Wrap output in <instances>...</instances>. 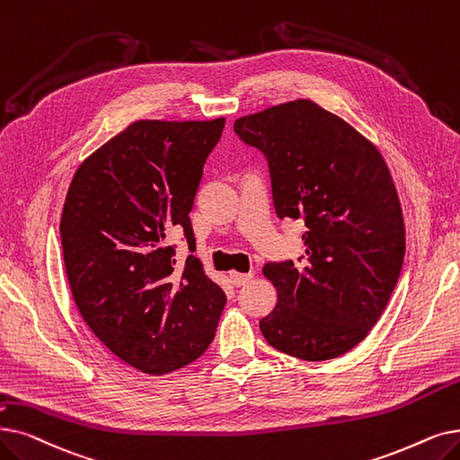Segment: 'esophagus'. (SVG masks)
<instances>
[{
  "mask_svg": "<svg viewBox=\"0 0 460 460\" xmlns=\"http://www.w3.org/2000/svg\"><path fill=\"white\" fill-rule=\"evenodd\" d=\"M233 286H244L253 278V272H231L229 274Z\"/></svg>",
  "mask_w": 460,
  "mask_h": 460,
  "instance_id": "1",
  "label": "esophagus"
}]
</instances>
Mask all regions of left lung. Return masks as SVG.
I'll return each instance as SVG.
<instances>
[{
    "mask_svg": "<svg viewBox=\"0 0 460 460\" xmlns=\"http://www.w3.org/2000/svg\"><path fill=\"white\" fill-rule=\"evenodd\" d=\"M233 128L267 155L276 214L306 226L301 267H263L278 303L259 329L303 361L341 357L382 317L404 261V217L385 159L310 99L243 116Z\"/></svg>",
    "mask_w": 460,
    "mask_h": 460,
    "instance_id": "left-lung-1",
    "label": "left lung"
}]
</instances>
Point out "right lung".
Wrapping results in <instances>:
<instances>
[{
	"label": "right lung",
	"instance_id": "1",
	"mask_svg": "<svg viewBox=\"0 0 460 460\" xmlns=\"http://www.w3.org/2000/svg\"><path fill=\"white\" fill-rule=\"evenodd\" d=\"M226 118L138 119L88 155L64 203V263L86 325L118 358L162 376L201 357L227 303L190 255L178 270L167 234L190 222L203 165Z\"/></svg>",
	"mask_w": 460,
	"mask_h": 460
}]
</instances>
